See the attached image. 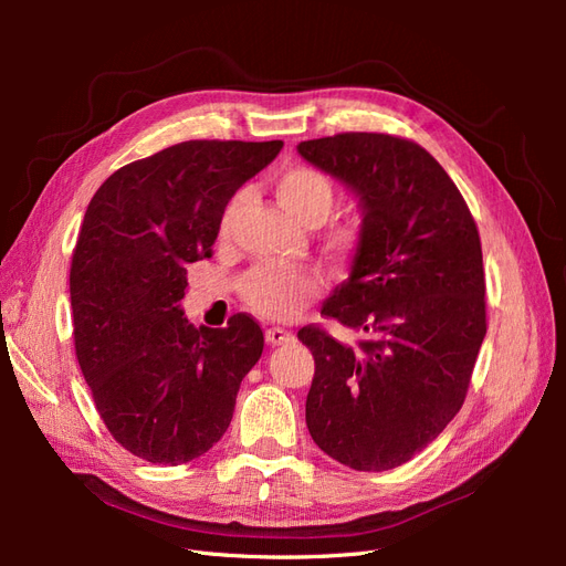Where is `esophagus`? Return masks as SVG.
<instances>
[{
    "instance_id": "34e87169",
    "label": "esophagus",
    "mask_w": 566,
    "mask_h": 566,
    "mask_svg": "<svg viewBox=\"0 0 566 566\" xmlns=\"http://www.w3.org/2000/svg\"><path fill=\"white\" fill-rule=\"evenodd\" d=\"M264 337H266V342H269L271 347L287 345V342H293V339H295V335H293V333H287V331H283V328H266Z\"/></svg>"
}]
</instances>
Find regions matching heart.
<instances>
[{
    "instance_id": "heart-1",
    "label": "heart",
    "mask_w": 566,
    "mask_h": 566,
    "mask_svg": "<svg viewBox=\"0 0 566 566\" xmlns=\"http://www.w3.org/2000/svg\"><path fill=\"white\" fill-rule=\"evenodd\" d=\"M273 193L285 212L304 227H316L331 214L335 205V188L331 179L314 167H287L273 179ZM245 202V193H238L224 212V229ZM364 241L361 219L347 217L333 224L328 243L333 250L349 254ZM241 297L254 314L266 318H290L302 306L318 297L323 290L321 273L312 266H254L241 279Z\"/></svg>"
}]
</instances>
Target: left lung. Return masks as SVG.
<instances>
[{
  "label": "left lung",
  "mask_w": 566,
  "mask_h": 566,
  "mask_svg": "<svg viewBox=\"0 0 566 566\" xmlns=\"http://www.w3.org/2000/svg\"><path fill=\"white\" fill-rule=\"evenodd\" d=\"M300 156L347 186L364 241L321 316L366 337L356 347L306 325L314 354L306 427L358 472L399 468L465 401L486 335L482 243L465 200L418 144L349 132L302 142Z\"/></svg>",
  "instance_id": "obj_1"
}]
</instances>
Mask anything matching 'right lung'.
<instances>
[{
  "label": "right lung",
  "mask_w": 566,
  "mask_h": 566,
  "mask_svg": "<svg viewBox=\"0 0 566 566\" xmlns=\"http://www.w3.org/2000/svg\"><path fill=\"white\" fill-rule=\"evenodd\" d=\"M283 142H184L111 175L84 212L71 266L75 354L117 443L158 465L208 453L264 349L262 328L184 318L186 264L212 256L233 193Z\"/></svg>",
  "instance_id": "add662e5"
}]
</instances>
